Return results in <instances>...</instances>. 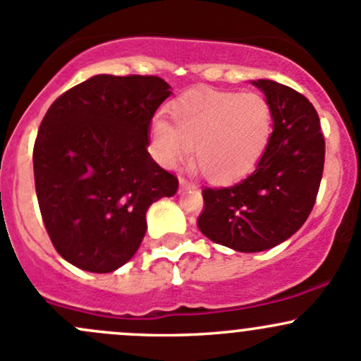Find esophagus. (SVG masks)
Returning a JSON list of instances; mask_svg holds the SVG:
<instances>
[{"label":"esophagus","instance_id":"1","mask_svg":"<svg viewBox=\"0 0 361 361\" xmlns=\"http://www.w3.org/2000/svg\"><path fill=\"white\" fill-rule=\"evenodd\" d=\"M190 188H193V185L190 183L188 180H185V178H180V190H190Z\"/></svg>","mask_w":361,"mask_h":361}]
</instances>
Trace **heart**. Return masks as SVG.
<instances>
[{
	"label": "heart",
	"instance_id": "obj_1",
	"mask_svg": "<svg viewBox=\"0 0 361 361\" xmlns=\"http://www.w3.org/2000/svg\"><path fill=\"white\" fill-rule=\"evenodd\" d=\"M273 135L271 105L259 93L192 90L171 104L169 123H152V154L174 168L192 150V168L204 180L226 185L245 176Z\"/></svg>",
	"mask_w": 361,
	"mask_h": 361
}]
</instances>
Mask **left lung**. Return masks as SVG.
<instances>
[{
  "instance_id": "1",
  "label": "left lung",
  "mask_w": 361,
  "mask_h": 361,
  "mask_svg": "<svg viewBox=\"0 0 361 361\" xmlns=\"http://www.w3.org/2000/svg\"><path fill=\"white\" fill-rule=\"evenodd\" d=\"M252 85L271 105L270 145L247 178L202 192L204 209L197 219L207 238L238 252L275 247L305 225L325 161L320 119L308 98L270 79Z\"/></svg>"
}]
</instances>
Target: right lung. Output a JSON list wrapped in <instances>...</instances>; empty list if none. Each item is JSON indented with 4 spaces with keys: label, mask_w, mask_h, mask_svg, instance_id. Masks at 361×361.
Listing matches in <instances>:
<instances>
[{
    "label": "right lung",
    "mask_w": 361,
    "mask_h": 361,
    "mask_svg": "<svg viewBox=\"0 0 361 361\" xmlns=\"http://www.w3.org/2000/svg\"><path fill=\"white\" fill-rule=\"evenodd\" d=\"M171 86L157 75L98 74L60 94L34 143L44 228L74 267L111 273L135 256L152 202L178 178L149 150V128Z\"/></svg>",
    "instance_id": "1"
}]
</instances>
